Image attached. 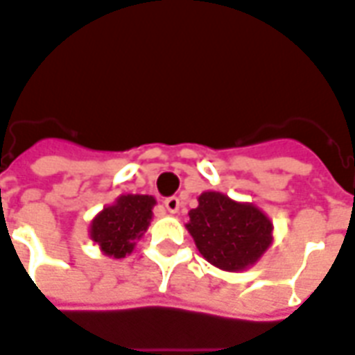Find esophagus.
Listing matches in <instances>:
<instances>
[{
  "label": "esophagus",
  "mask_w": 355,
  "mask_h": 355,
  "mask_svg": "<svg viewBox=\"0 0 355 355\" xmlns=\"http://www.w3.org/2000/svg\"><path fill=\"white\" fill-rule=\"evenodd\" d=\"M180 206H181V202L178 196H168L166 200H164V208H166L170 214H178Z\"/></svg>",
  "instance_id": "obj_1"
}]
</instances>
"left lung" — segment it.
I'll return each instance as SVG.
<instances>
[{"instance_id": "8db88e82", "label": "left lung", "mask_w": 355, "mask_h": 355, "mask_svg": "<svg viewBox=\"0 0 355 355\" xmlns=\"http://www.w3.org/2000/svg\"><path fill=\"white\" fill-rule=\"evenodd\" d=\"M187 231L204 259L229 272L255 265L272 244V223L257 206L216 191L198 196V208L189 211Z\"/></svg>"}]
</instances>
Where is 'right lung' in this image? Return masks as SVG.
I'll use <instances>...</instances> for the list:
<instances>
[{"instance_id":"obj_1","label":"right lung","mask_w":355,"mask_h":355,"mask_svg":"<svg viewBox=\"0 0 355 355\" xmlns=\"http://www.w3.org/2000/svg\"><path fill=\"white\" fill-rule=\"evenodd\" d=\"M157 200L149 195H123L103 208L90 223V238L105 255L123 259L151 223Z\"/></svg>"}]
</instances>
